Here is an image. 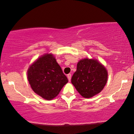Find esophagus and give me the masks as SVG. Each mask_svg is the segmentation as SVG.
<instances>
[{"mask_svg":"<svg viewBox=\"0 0 134 134\" xmlns=\"http://www.w3.org/2000/svg\"><path fill=\"white\" fill-rule=\"evenodd\" d=\"M67 77L69 81H70L71 80V74H68L67 75Z\"/></svg>","mask_w":134,"mask_h":134,"instance_id":"esophagus-1","label":"esophagus"}]
</instances>
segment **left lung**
<instances>
[{
  "label": "left lung",
  "instance_id": "8db88e82",
  "mask_svg": "<svg viewBox=\"0 0 134 134\" xmlns=\"http://www.w3.org/2000/svg\"><path fill=\"white\" fill-rule=\"evenodd\" d=\"M107 78V69L100 62L95 59L84 58L78 62L71 83L82 97L90 98L103 90Z\"/></svg>",
  "mask_w": 134,
  "mask_h": 134
}]
</instances>
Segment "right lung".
<instances>
[{"label": "right lung", "instance_id": "obj_1", "mask_svg": "<svg viewBox=\"0 0 134 134\" xmlns=\"http://www.w3.org/2000/svg\"><path fill=\"white\" fill-rule=\"evenodd\" d=\"M27 78L33 91L46 100L55 98L68 82L52 54L43 55L30 65Z\"/></svg>", "mask_w": 134, "mask_h": 134}]
</instances>
